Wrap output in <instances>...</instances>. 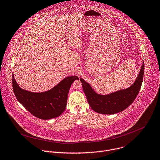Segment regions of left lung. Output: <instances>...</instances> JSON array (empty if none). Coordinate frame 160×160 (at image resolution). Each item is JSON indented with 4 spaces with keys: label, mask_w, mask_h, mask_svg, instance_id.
I'll use <instances>...</instances> for the list:
<instances>
[{
    "label": "left lung",
    "mask_w": 160,
    "mask_h": 160,
    "mask_svg": "<svg viewBox=\"0 0 160 160\" xmlns=\"http://www.w3.org/2000/svg\"><path fill=\"white\" fill-rule=\"evenodd\" d=\"M145 64H143L135 82L128 88L108 94L97 93L91 85L80 78L83 90L91 108L100 114L112 115L123 111L135 100L142 87Z\"/></svg>",
    "instance_id": "8db88e82"
}]
</instances>
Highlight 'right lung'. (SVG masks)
Instances as JSON below:
<instances>
[{
	"label": "right lung",
	"instance_id": "1",
	"mask_svg": "<svg viewBox=\"0 0 160 160\" xmlns=\"http://www.w3.org/2000/svg\"><path fill=\"white\" fill-rule=\"evenodd\" d=\"M78 79L77 76L67 77L50 90L32 92L20 87L12 73V86L16 98L27 111L38 118L50 120L64 112L71 85Z\"/></svg>",
	"mask_w": 160,
	"mask_h": 160
}]
</instances>
